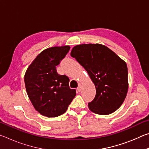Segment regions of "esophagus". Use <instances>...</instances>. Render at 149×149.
<instances>
[{
  "mask_svg": "<svg viewBox=\"0 0 149 149\" xmlns=\"http://www.w3.org/2000/svg\"><path fill=\"white\" fill-rule=\"evenodd\" d=\"M81 89H82V85H81V84H79V87H78L77 88V91H79V92H80L81 91Z\"/></svg>",
  "mask_w": 149,
  "mask_h": 149,
  "instance_id": "obj_1",
  "label": "esophagus"
}]
</instances>
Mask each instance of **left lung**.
<instances>
[{
	"label": "left lung",
	"mask_w": 149,
	"mask_h": 149,
	"mask_svg": "<svg viewBox=\"0 0 149 149\" xmlns=\"http://www.w3.org/2000/svg\"><path fill=\"white\" fill-rule=\"evenodd\" d=\"M70 54L84 68L95 84L96 95L88 104L89 110L95 114L108 115L118 109L128 90L126 63L100 44L76 45Z\"/></svg>",
	"instance_id": "1"
}]
</instances>
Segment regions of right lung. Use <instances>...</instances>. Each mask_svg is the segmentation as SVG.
<instances>
[{"label": "right lung", "mask_w": 149, "mask_h": 149, "mask_svg": "<svg viewBox=\"0 0 149 149\" xmlns=\"http://www.w3.org/2000/svg\"><path fill=\"white\" fill-rule=\"evenodd\" d=\"M70 49V46H62L42 50L25 74L26 91L33 106L48 118L64 114L76 95L75 89L70 88L68 77L58 74L56 68Z\"/></svg>", "instance_id": "1"}]
</instances>
